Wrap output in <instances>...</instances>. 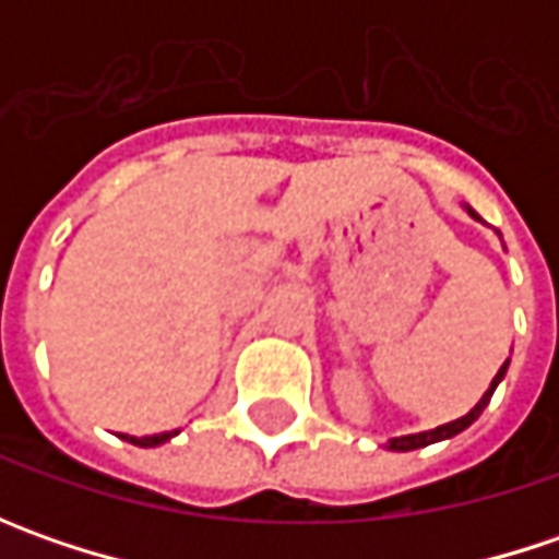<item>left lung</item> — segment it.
Masks as SVG:
<instances>
[{"mask_svg": "<svg viewBox=\"0 0 559 559\" xmlns=\"http://www.w3.org/2000/svg\"><path fill=\"white\" fill-rule=\"evenodd\" d=\"M476 221H479V214L473 211V207H466ZM507 364L510 360H504V367L498 370V376L491 379V385H488V392H485L483 397H479V404L466 414V417L454 419V423H444V426H436V429H429V432H414V436H397V439H389V448L392 451H417V448H426V444H436V441H444V439H454L457 432H463L466 426H473L476 419H479V414H483L485 407H488V401H491V395H495V389H498V382L504 379L507 373Z\"/></svg>", "mask_w": 559, "mask_h": 559, "instance_id": "left-lung-1", "label": "left lung"}]
</instances>
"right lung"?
Segmentation results:
<instances>
[{
    "instance_id": "obj_1",
    "label": "right lung",
    "mask_w": 559,
    "mask_h": 559,
    "mask_svg": "<svg viewBox=\"0 0 559 559\" xmlns=\"http://www.w3.org/2000/svg\"><path fill=\"white\" fill-rule=\"evenodd\" d=\"M174 436H177V429H174V432H162V436H142V439H136V436H120V439L130 441V444H140V448H155V444L170 441Z\"/></svg>"
}]
</instances>
